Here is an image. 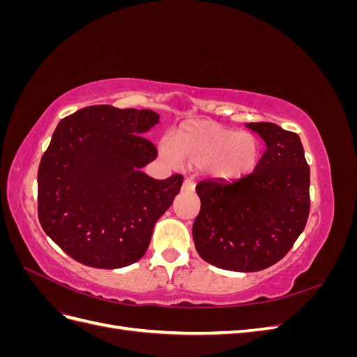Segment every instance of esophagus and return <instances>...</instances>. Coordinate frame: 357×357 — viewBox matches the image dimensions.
<instances>
[{
    "label": "esophagus",
    "mask_w": 357,
    "mask_h": 357,
    "mask_svg": "<svg viewBox=\"0 0 357 357\" xmlns=\"http://www.w3.org/2000/svg\"><path fill=\"white\" fill-rule=\"evenodd\" d=\"M193 189H195V183H193V180H192V178H185V181H183L181 190H185V192H192Z\"/></svg>",
    "instance_id": "obj_1"
}]
</instances>
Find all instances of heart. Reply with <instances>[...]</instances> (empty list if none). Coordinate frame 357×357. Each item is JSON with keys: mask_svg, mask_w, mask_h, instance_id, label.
<instances>
[{"mask_svg": "<svg viewBox=\"0 0 357 357\" xmlns=\"http://www.w3.org/2000/svg\"><path fill=\"white\" fill-rule=\"evenodd\" d=\"M160 153L171 162L207 165L213 176L236 180L252 172L259 159V142L250 132H236L220 123L190 121L180 125Z\"/></svg>", "mask_w": 357, "mask_h": 357, "instance_id": "obj_1", "label": "heart"}]
</instances>
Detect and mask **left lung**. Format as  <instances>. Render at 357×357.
<instances>
[{"mask_svg":"<svg viewBox=\"0 0 357 357\" xmlns=\"http://www.w3.org/2000/svg\"><path fill=\"white\" fill-rule=\"evenodd\" d=\"M266 144L252 174L197 185L201 210L192 226L197 252L214 266L253 273L277 264L304 231L310 167L298 134L271 122L247 123Z\"/></svg>","mask_w":357,"mask_h":357,"instance_id":"left-lung-1","label":"left lung"}]
</instances>
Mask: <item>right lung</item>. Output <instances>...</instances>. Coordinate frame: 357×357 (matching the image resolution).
I'll return each instance as SVG.
<instances>
[{
    "instance_id": "right-lung-1",
    "label": "right lung",
    "mask_w": 357,
    "mask_h": 357,
    "mask_svg": "<svg viewBox=\"0 0 357 357\" xmlns=\"http://www.w3.org/2000/svg\"><path fill=\"white\" fill-rule=\"evenodd\" d=\"M152 110L91 105L63 117L38 167L41 228L74 261L116 269L142 259L183 176L142 171L158 156Z\"/></svg>"
}]
</instances>
